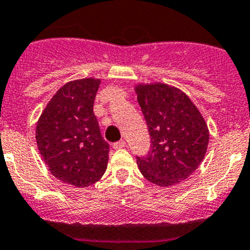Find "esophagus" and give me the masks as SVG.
<instances>
[{
  "instance_id": "obj_1",
  "label": "esophagus",
  "mask_w": 250,
  "mask_h": 250,
  "mask_svg": "<svg viewBox=\"0 0 250 250\" xmlns=\"http://www.w3.org/2000/svg\"><path fill=\"white\" fill-rule=\"evenodd\" d=\"M125 146H126L125 141L122 140L119 141V142H115L114 145H113V148H114V149H122V148H124Z\"/></svg>"
}]
</instances>
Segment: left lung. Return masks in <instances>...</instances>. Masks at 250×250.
Here are the masks:
<instances>
[{
	"label": "left lung",
	"instance_id": "left-lung-1",
	"mask_svg": "<svg viewBox=\"0 0 250 250\" xmlns=\"http://www.w3.org/2000/svg\"><path fill=\"white\" fill-rule=\"evenodd\" d=\"M135 91L152 143L146 157H136L140 171L160 187L184 181L206 157V120L188 96L174 86L141 83Z\"/></svg>",
	"mask_w": 250,
	"mask_h": 250
}]
</instances>
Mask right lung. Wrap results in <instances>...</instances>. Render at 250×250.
I'll list each match as a JSON object with an SVG mask.
<instances>
[{"label": "right lung", "mask_w": 250, "mask_h": 250, "mask_svg": "<svg viewBox=\"0 0 250 250\" xmlns=\"http://www.w3.org/2000/svg\"><path fill=\"white\" fill-rule=\"evenodd\" d=\"M100 79L62 86L36 125V142L51 174L64 184L87 187L105 172L109 145L101 135L93 101Z\"/></svg>", "instance_id": "obj_1"}]
</instances>
